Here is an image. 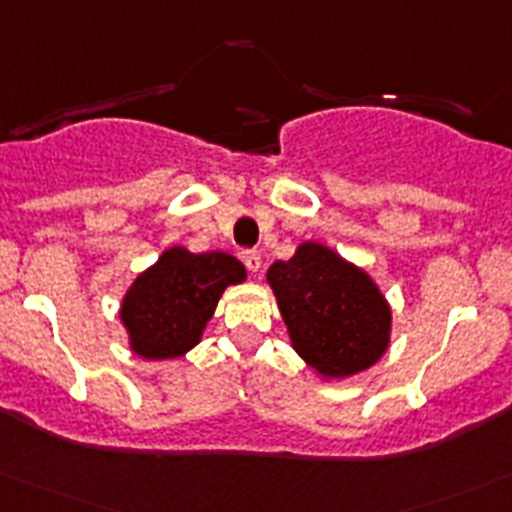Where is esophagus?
Returning <instances> with one entry per match:
<instances>
[{
    "label": "esophagus",
    "mask_w": 512,
    "mask_h": 512,
    "mask_svg": "<svg viewBox=\"0 0 512 512\" xmlns=\"http://www.w3.org/2000/svg\"><path fill=\"white\" fill-rule=\"evenodd\" d=\"M243 264H246V269L251 271V274H256V271L261 269V253L259 251H243Z\"/></svg>",
    "instance_id": "obj_1"
}]
</instances>
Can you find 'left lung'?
Wrapping results in <instances>:
<instances>
[{
	"label": "left lung",
	"instance_id": "1",
	"mask_svg": "<svg viewBox=\"0 0 512 512\" xmlns=\"http://www.w3.org/2000/svg\"><path fill=\"white\" fill-rule=\"evenodd\" d=\"M269 284L289 337L324 377L372 367L389 344V306L364 271L321 243H301L294 259L276 261Z\"/></svg>",
	"mask_w": 512,
	"mask_h": 512
}]
</instances>
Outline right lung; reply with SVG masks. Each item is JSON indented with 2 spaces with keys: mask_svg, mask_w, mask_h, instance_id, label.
<instances>
[{
  "mask_svg": "<svg viewBox=\"0 0 512 512\" xmlns=\"http://www.w3.org/2000/svg\"><path fill=\"white\" fill-rule=\"evenodd\" d=\"M243 279L241 261L223 251H165L153 269L135 279L123 301L133 349L145 359L186 354L201 339L223 289Z\"/></svg>",
  "mask_w": 512,
  "mask_h": 512,
  "instance_id": "add662e5",
  "label": "right lung"
}]
</instances>
